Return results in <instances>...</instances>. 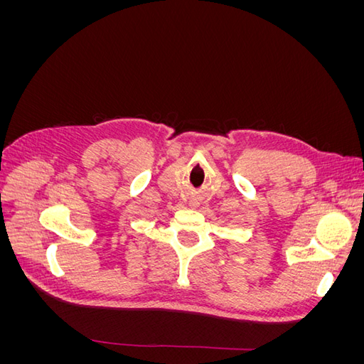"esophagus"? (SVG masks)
I'll return each mask as SVG.
<instances>
[{
    "label": "esophagus",
    "instance_id": "obj_1",
    "mask_svg": "<svg viewBox=\"0 0 364 364\" xmlns=\"http://www.w3.org/2000/svg\"><path fill=\"white\" fill-rule=\"evenodd\" d=\"M191 206H196V203H191Z\"/></svg>",
    "mask_w": 364,
    "mask_h": 364
}]
</instances>
